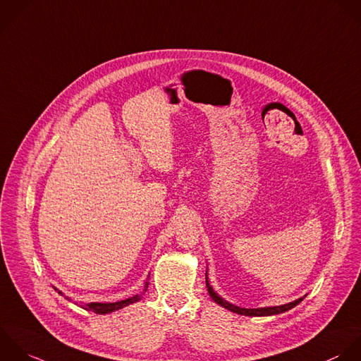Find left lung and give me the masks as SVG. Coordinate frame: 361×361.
<instances>
[{"label": "left lung", "mask_w": 361, "mask_h": 361, "mask_svg": "<svg viewBox=\"0 0 361 361\" xmlns=\"http://www.w3.org/2000/svg\"><path fill=\"white\" fill-rule=\"evenodd\" d=\"M205 283H207V288H208V293H209V297L221 307L226 308L228 311L231 312H235L238 315H245V317H271V315H279V314H283V312H287L290 310H293L294 307H297L302 300V298H298L293 302H288V304H284V305H279V307H264V308H240V307H236L231 302H228L226 300H224L218 293H215V290L212 288V286L209 284L208 281V271L205 273Z\"/></svg>", "instance_id": "left-lung-1"}]
</instances>
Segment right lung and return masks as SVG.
Returning a JSON list of instances; mask_svg holds the SVG:
<instances>
[{
	"instance_id": "obj_1",
	"label": "right lung",
	"mask_w": 361,
	"mask_h": 361,
	"mask_svg": "<svg viewBox=\"0 0 361 361\" xmlns=\"http://www.w3.org/2000/svg\"><path fill=\"white\" fill-rule=\"evenodd\" d=\"M147 286H149V283L146 281L143 293L136 294V295H133V297H130V298L118 301V302H88V304H82L81 307H82L84 310H87V311H91V312H95V314H101V315L111 314V312H115V311H118V310H122V308H125V307H128V305H130V304H135V302L140 301L142 297H143V294H145L146 290H147ZM53 288H54L60 295H63L66 300L71 301L70 297H66V295H64L61 291H59L56 287H53Z\"/></svg>"
}]
</instances>
